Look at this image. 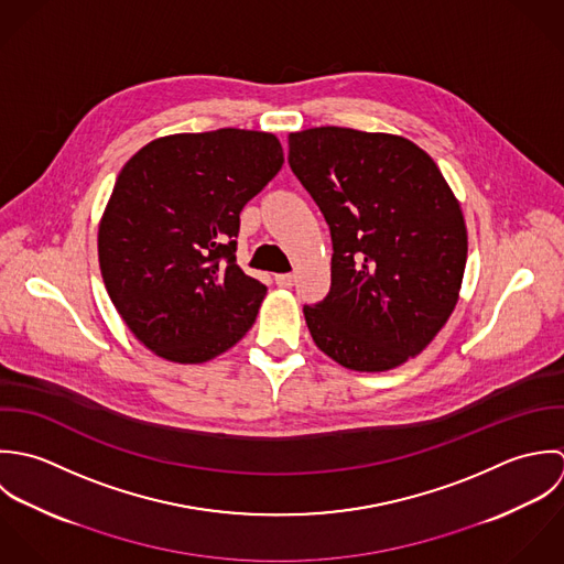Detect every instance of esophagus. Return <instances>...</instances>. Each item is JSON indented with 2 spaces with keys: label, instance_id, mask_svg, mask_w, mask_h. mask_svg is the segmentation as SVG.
I'll list each match as a JSON object with an SVG mask.
<instances>
[{
  "label": "esophagus",
  "instance_id": "34e87169",
  "mask_svg": "<svg viewBox=\"0 0 564 564\" xmlns=\"http://www.w3.org/2000/svg\"><path fill=\"white\" fill-rule=\"evenodd\" d=\"M274 281H276V285H279V288H292V285H294V281H296V276L288 272V274H276V276H274Z\"/></svg>",
  "mask_w": 564,
  "mask_h": 564
}]
</instances>
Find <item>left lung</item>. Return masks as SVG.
<instances>
[{"label":"left lung","instance_id":"obj_1","mask_svg":"<svg viewBox=\"0 0 564 564\" xmlns=\"http://www.w3.org/2000/svg\"><path fill=\"white\" fill-rule=\"evenodd\" d=\"M290 167L332 230V290L305 305L316 346L350 370L419 355L445 327L466 265L462 209L434 159L386 132L290 134Z\"/></svg>","mask_w":564,"mask_h":564}]
</instances>
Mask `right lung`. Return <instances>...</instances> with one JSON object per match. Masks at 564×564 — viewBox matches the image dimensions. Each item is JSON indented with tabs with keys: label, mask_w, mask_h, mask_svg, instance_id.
Masks as SVG:
<instances>
[{
	"label": "right lung",
	"mask_w": 564,
	"mask_h": 564,
	"mask_svg": "<svg viewBox=\"0 0 564 564\" xmlns=\"http://www.w3.org/2000/svg\"><path fill=\"white\" fill-rule=\"evenodd\" d=\"M270 132L220 128L143 145L98 232L115 310L156 355L200 364L252 327L265 285L237 265L239 214L281 170Z\"/></svg>",
	"instance_id": "right-lung-1"
}]
</instances>
